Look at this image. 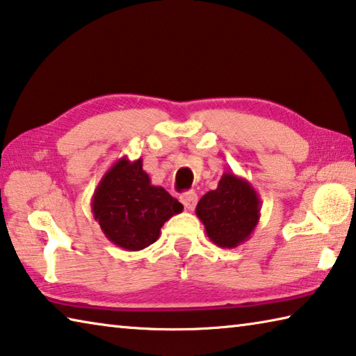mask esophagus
<instances>
[{"instance_id": "1", "label": "esophagus", "mask_w": 356, "mask_h": 356, "mask_svg": "<svg viewBox=\"0 0 356 356\" xmlns=\"http://www.w3.org/2000/svg\"><path fill=\"white\" fill-rule=\"evenodd\" d=\"M180 200H182V204L185 205L186 210H195V207L197 204V195L195 191L184 193V195L180 196Z\"/></svg>"}]
</instances>
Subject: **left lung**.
<instances>
[{"mask_svg": "<svg viewBox=\"0 0 356 356\" xmlns=\"http://www.w3.org/2000/svg\"><path fill=\"white\" fill-rule=\"evenodd\" d=\"M260 210L261 200L249 180L225 171L218 188L200 197L196 215L213 243L219 248L234 249L254 234L260 221Z\"/></svg>", "mask_w": 356, "mask_h": 356, "instance_id": "left-lung-1", "label": "left lung"}]
</instances>
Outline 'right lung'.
<instances>
[{
    "mask_svg": "<svg viewBox=\"0 0 356 356\" xmlns=\"http://www.w3.org/2000/svg\"><path fill=\"white\" fill-rule=\"evenodd\" d=\"M182 210L163 186L151 184L141 159L115 161L92 196V213L102 234L131 252L156 243L163 224Z\"/></svg>",
    "mask_w": 356,
    "mask_h": 356,
    "instance_id": "1",
    "label": "right lung"
}]
</instances>
